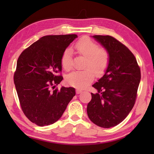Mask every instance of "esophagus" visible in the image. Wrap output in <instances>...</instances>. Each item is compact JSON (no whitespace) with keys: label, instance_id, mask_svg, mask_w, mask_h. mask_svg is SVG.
<instances>
[{"label":"esophagus","instance_id":"34e87169","mask_svg":"<svg viewBox=\"0 0 154 154\" xmlns=\"http://www.w3.org/2000/svg\"><path fill=\"white\" fill-rule=\"evenodd\" d=\"M82 90H79V89H77L76 90V93L77 94H79L82 93Z\"/></svg>","mask_w":154,"mask_h":154}]
</instances>
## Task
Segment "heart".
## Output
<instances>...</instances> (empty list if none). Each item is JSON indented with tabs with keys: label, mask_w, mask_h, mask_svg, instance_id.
I'll use <instances>...</instances> for the list:
<instances>
[{
	"label": "heart",
	"mask_w": 154,
	"mask_h": 154,
	"mask_svg": "<svg viewBox=\"0 0 154 154\" xmlns=\"http://www.w3.org/2000/svg\"><path fill=\"white\" fill-rule=\"evenodd\" d=\"M75 49L79 55L86 57L82 71H74L66 78L69 85L82 89L87 87L96 75H101L106 71L109 64V54L105 48H100L98 44L90 38L84 36L75 45ZM62 66L69 71L72 67L71 50L67 48L64 51L61 58Z\"/></svg>",
	"instance_id": "obj_1"
}]
</instances>
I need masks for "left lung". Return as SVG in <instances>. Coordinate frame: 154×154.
Returning a JSON list of instances; mask_svg holds the SVG:
<instances>
[{"label":"left lung","instance_id":"1","mask_svg":"<svg viewBox=\"0 0 154 154\" xmlns=\"http://www.w3.org/2000/svg\"><path fill=\"white\" fill-rule=\"evenodd\" d=\"M109 54V66L104 76L92 86L87 113L91 121L103 128H111L124 120L136 102L140 69L131 51L111 36L94 35Z\"/></svg>","mask_w":154,"mask_h":154}]
</instances>
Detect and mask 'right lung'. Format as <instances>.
Listing matches in <instances>:
<instances>
[{
    "instance_id": "add662e5",
    "label": "right lung",
    "mask_w": 154,
    "mask_h": 154,
    "mask_svg": "<svg viewBox=\"0 0 154 154\" xmlns=\"http://www.w3.org/2000/svg\"><path fill=\"white\" fill-rule=\"evenodd\" d=\"M77 35H47L20 54L14 75L23 113L37 126L53 124L75 95V88L54 89L63 79L61 58Z\"/></svg>"
}]
</instances>
